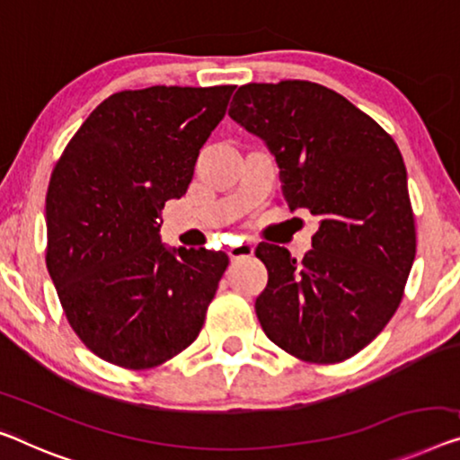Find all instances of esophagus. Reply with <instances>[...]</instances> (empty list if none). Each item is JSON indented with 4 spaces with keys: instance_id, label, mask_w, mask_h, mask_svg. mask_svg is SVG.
<instances>
[{
    "instance_id": "esophagus-1",
    "label": "esophagus",
    "mask_w": 460,
    "mask_h": 460,
    "mask_svg": "<svg viewBox=\"0 0 460 460\" xmlns=\"http://www.w3.org/2000/svg\"><path fill=\"white\" fill-rule=\"evenodd\" d=\"M229 258L233 262H239V260H245V258H252L253 256V245L252 243H237V245H231L227 250Z\"/></svg>"
}]
</instances>
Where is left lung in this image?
<instances>
[{"label": "left lung", "instance_id": "8db88e82", "mask_svg": "<svg viewBox=\"0 0 460 460\" xmlns=\"http://www.w3.org/2000/svg\"><path fill=\"white\" fill-rule=\"evenodd\" d=\"M229 115L266 142L289 208L320 221L301 260L258 245L269 270L256 299L262 331L301 361L353 358L394 316L415 260L399 146L342 94L307 80L239 86Z\"/></svg>", "mask_w": 460, "mask_h": 460}]
</instances>
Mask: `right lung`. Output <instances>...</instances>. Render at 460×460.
Masks as SVG:
<instances>
[{
  "label": "right lung",
  "mask_w": 460,
  "mask_h": 460,
  "mask_svg": "<svg viewBox=\"0 0 460 460\" xmlns=\"http://www.w3.org/2000/svg\"><path fill=\"white\" fill-rule=\"evenodd\" d=\"M235 86L121 91L88 115L47 190V270L94 355L161 366L196 341L229 258L161 243L164 202L181 198Z\"/></svg>",
  "instance_id": "add662e5"
}]
</instances>
